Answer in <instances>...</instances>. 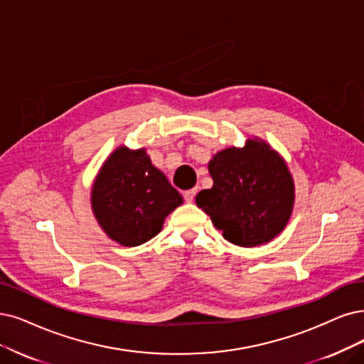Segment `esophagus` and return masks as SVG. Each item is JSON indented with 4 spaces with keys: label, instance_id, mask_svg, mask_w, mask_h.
I'll return each instance as SVG.
<instances>
[{
    "label": "esophagus",
    "instance_id": "1",
    "mask_svg": "<svg viewBox=\"0 0 364 364\" xmlns=\"http://www.w3.org/2000/svg\"><path fill=\"white\" fill-rule=\"evenodd\" d=\"M196 192H198L196 189H191V191H186V192H184V199L187 200V203H193Z\"/></svg>",
    "mask_w": 364,
    "mask_h": 364
}]
</instances>
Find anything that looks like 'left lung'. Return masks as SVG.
Wrapping results in <instances>:
<instances>
[{"instance_id": "obj_1", "label": "left lung", "mask_w": 364, "mask_h": 364, "mask_svg": "<svg viewBox=\"0 0 364 364\" xmlns=\"http://www.w3.org/2000/svg\"><path fill=\"white\" fill-rule=\"evenodd\" d=\"M211 189L196 195L223 238L241 247L272 241L284 231L294 208V180L287 161L264 141L230 146L208 164Z\"/></svg>"}]
</instances>
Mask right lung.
<instances>
[{
    "label": "right lung",
    "instance_id": "1",
    "mask_svg": "<svg viewBox=\"0 0 364 364\" xmlns=\"http://www.w3.org/2000/svg\"><path fill=\"white\" fill-rule=\"evenodd\" d=\"M181 204L183 196L153 166L145 148L118 146L100 168L91 191L94 218L107 237L126 247L157 235L165 218Z\"/></svg>",
    "mask_w": 364,
    "mask_h": 364
}]
</instances>
